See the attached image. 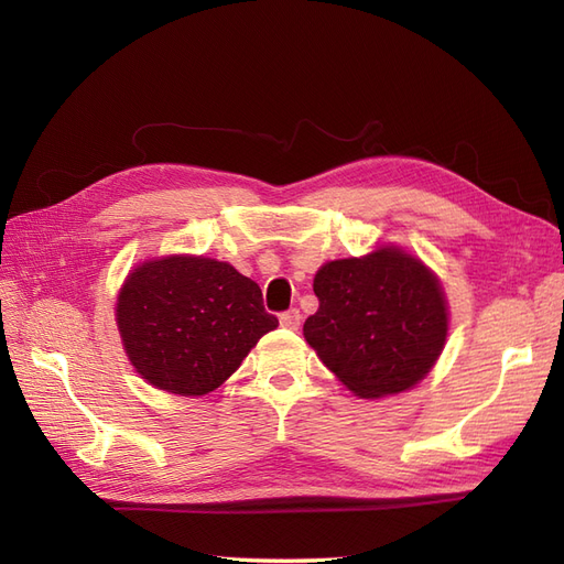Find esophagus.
<instances>
[{
	"label": "esophagus",
	"instance_id": "obj_1",
	"mask_svg": "<svg viewBox=\"0 0 564 564\" xmlns=\"http://www.w3.org/2000/svg\"><path fill=\"white\" fill-rule=\"evenodd\" d=\"M280 324H282L284 329H292V332H296V329L301 327V313H299L296 308L282 313V315H280Z\"/></svg>",
	"mask_w": 564,
	"mask_h": 564
}]
</instances>
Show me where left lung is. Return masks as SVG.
I'll return each mask as SVG.
<instances>
[{
  "label": "left lung",
  "instance_id": "1",
  "mask_svg": "<svg viewBox=\"0 0 564 564\" xmlns=\"http://www.w3.org/2000/svg\"><path fill=\"white\" fill-rule=\"evenodd\" d=\"M313 289L319 308L305 319L303 336L355 395L373 400L409 390L445 348V292L398 247L324 263Z\"/></svg>",
  "mask_w": 564,
  "mask_h": 564
}]
</instances>
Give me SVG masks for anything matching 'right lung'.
Here are the masks:
<instances>
[{
    "mask_svg": "<svg viewBox=\"0 0 564 564\" xmlns=\"http://www.w3.org/2000/svg\"><path fill=\"white\" fill-rule=\"evenodd\" d=\"M115 315L141 379L183 398L216 390L278 327L259 284L204 256H164L135 265L119 289Z\"/></svg>",
    "mask_w": 564,
    "mask_h": 564,
    "instance_id": "1",
    "label": "right lung"
}]
</instances>
